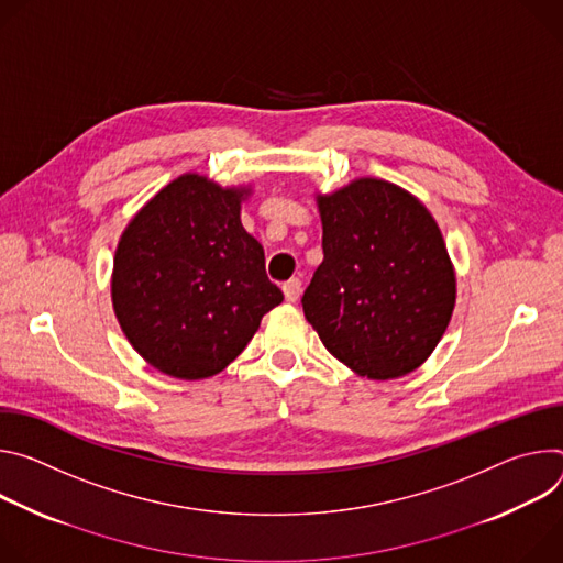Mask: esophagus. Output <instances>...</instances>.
I'll return each instance as SVG.
<instances>
[{"label": "esophagus", "mask_w": 563, "mask_h": 563, "mask_svg": "<svg viewBox=\"0 0 563 563\" xmlns=\"http://www.w3.org/2000/svg\"><path fill=\"white\" fill-rule=\"evenodd\" d=\"M282 290H284L286 301H297L299 295H301V282H299V279H288V282L282 286Z\"/></svg>", "instance_id": "1"}]
</instances>
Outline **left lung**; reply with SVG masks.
I'll return each instance as SVG.
<instances>
[{"mask_svg": "<svg viewBox=\"0 0 563 563\" xmlns=\"http://www.w3.org/2000/svg\"><path fill=\"white\" fill-rule=\"evenodd\" d=\"M324 262L301 303L327 351L368 380L416 371L456 306L443 232L418 197L376 176L316 195Z\"/></svg>", "mask_w": 563, "mask_h": 563, "instance_id": "1", "label": "left lung"}]
</instances>
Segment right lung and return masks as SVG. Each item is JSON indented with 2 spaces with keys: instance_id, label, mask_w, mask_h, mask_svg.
I'll return each instance as SVG.
<instances>
[{
  "instance_id": "obj_1",
  "label": "right lung",
  "mask_w": 563,
  "mask_h": 563,
  "mask_svg": "<svg viewBox=\"0 0 563 563\" xmlns=\"http://www.w3.org/2000/svg\"><path fill=\"white\" fill-rule=\"evenodd\" d=\"M250 185L187 172L122 230L111 271L115 320L134 351L178 380L223 371L282 303L264 247L241 225Z\"/></svg>"
}]
</instances>
